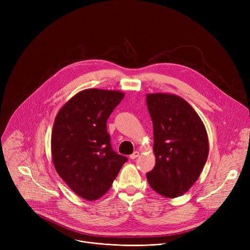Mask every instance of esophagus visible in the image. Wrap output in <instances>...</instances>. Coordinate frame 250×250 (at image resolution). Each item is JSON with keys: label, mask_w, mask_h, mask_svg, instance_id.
<instances>
[{"label": "esophagus", "mask_w": 250, "mask_h": 250, "mask_svg": "<svg viewBox=\"0 0 250 250\" xmlns=\"http://www.w3.org/2000/svg\"><path fill=\"white\" fill-rule=\"evenodd\" d=\"M139 155H140V153H139L138 151H135V152H134L132 155L129 156V158L134 160V159H136V158H137V157H139Z\"/></svg>", "instance_id": "1"}]
</instances>
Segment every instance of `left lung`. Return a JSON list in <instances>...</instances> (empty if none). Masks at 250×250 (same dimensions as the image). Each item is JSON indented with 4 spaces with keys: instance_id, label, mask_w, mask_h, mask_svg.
<instances>
[{
    "instance_id": "obj_1",
    "label": "left lung",
    "mask_w": 250,
    "mask_h": 250,
    "mask_svg": "<svg viewBox=\"0 0 250 250\" xmlns=\"http://www.w3.org/2000/svg\"><path fill=\"white\" fill-rule=\"evenodd\" d=\"M156 157L147 173L150 187L168 199L187 192L198 180L208 155V140L199 114L185 99L168 93L147 94Z\"/></svg>"
}]
</instances>
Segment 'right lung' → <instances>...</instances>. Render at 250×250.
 <instances>
[{
  "label": "right lung",
  "mask_w": 250,
  "mask_h": 250,
  "mask_svg": "<svg viewBox=\"0 0 250 250\" xmlns=\"http://www.w3.org/2000/svg\"><path fill=\"white\" fill-rule=\"evenodd\" d=\"M124 97L121 91L86 89L65 102L56 116L52 163L68 187L87 201L101 198L127 160L112 150L106 127Z\"/></svg>",
  "instance_id": "obj_1"
}]
</instances>
